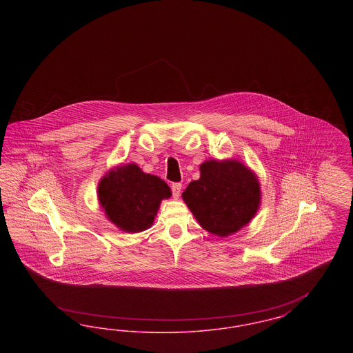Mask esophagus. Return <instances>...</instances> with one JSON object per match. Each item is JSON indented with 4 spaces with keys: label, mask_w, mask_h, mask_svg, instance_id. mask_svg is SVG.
I'll list each match as a JSON object with an SVG mask.
<instances>
[{
    "label": "esophagus",
    "mask_w": 353,
    "mask_h": 353,
    "mask_svg": "<svg viewBox=\"0 0 353 353\" xmlns=\"http://www.w3.org/2000/svg\"><path fill=\"white\" fill-rule=\"evenodd\" d=\"M181 188H183V185L180 184V183H173V184H172L170 189H172V196H173V199H179V197H180V194H181Z\"/></svg>",
    "instance_id": "34e87169"
}]
</instances>
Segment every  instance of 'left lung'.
<instances>
[{"label":"left lung","mask_w":353,"mask_h":353,"mask_svg":"<svg viewBox=\"0 0 353 353\" xmlns=\"http://www.w3.org/2000/svg\"><path fill=\"white\" fill-rule=\"evenodd\" d=\"M200 180L192 181L183 199L203 229L219 236L235 233L255 216L261 201L256 177L243 164L209 160Z\"/></svg>","instance_id":"left-lung-1"}]
</instances>
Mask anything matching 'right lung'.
I'll return each instance as SVG.
<instances>
[{"mask_svg":"<svg viewBox=\"0 0 353 353\" xmlns=\"http://www.w3.org/2000/svg\"><path fill=\"white\" fill-rule=\"evenodd\" d=\"M98 194L111 222L124 232L139 233L151 228L160 202L172 193L160 177L128 164L103 177Z\"/></svg>","mask_w":353,"mask_h":353,"instance_id":"add662e5","label":"right lung"}]
</instances>
